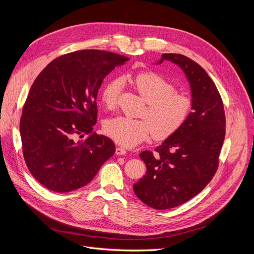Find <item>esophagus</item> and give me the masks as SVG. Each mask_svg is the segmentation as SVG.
I'll return each mask as SVG.
<instances>
[{"label":"esophagus","mask_w":254,"mask_h":254,"mask_svg":"<svg viewBox=\"0 0 254 254\" xmlns=\"http://www.w3.org/2000/svg\"><path fill=\"white\" fill-rule=\"evenodd\" d=\"M115 153H117L118 156H123V155H126L127 150L124 147H117V149H115Z\"/></svg>","instance_id":"1"}]
</instances>
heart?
Instances as JSON below:
<instances>
[{"label": "heart", "mask_w": 254, "mask_h": 254, "mask_svg": "<svg viewBox=\"0 0 254 254\" xmlns=\"http://www.w3.org/2000/svg\"><path fill=\"white\" fill-rule=\"evenodd\" d=\"M131 83L147 103L142 113L145 119L117 117L107 121L105 132L113 141L131 147L147 140L151 133L153 139L162 141L176 134L186 125L193 102L187 94L176 92L173 82L156 73L146 72L135 75ZM121 86V80L113 79L104 87L101 99L107 109L117 106Z\"/></svg>", "instance_id": "heart-1"}]
</instances>
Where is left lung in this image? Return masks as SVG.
<instances>
[{"instance_id": "8db88e82", "label": "left lung", "mask_w": 254, "mask_h": 254, "mask_svg": "<svg viewBox=\"0 0 254 254\" xmlns=\"http://www.w3.org/2000/svg\"><path fill=\"white\" fill-rule=\"evenodd\" d=\"M164 60L179 65L186 74L193 111L186 125L155 151L140 153L146 175L133 184V190L156 210L181 205L200 193L217 171L226 134L224 104L210 76L181 54H163L158 64Z\"/></svg>"}]
</instances>
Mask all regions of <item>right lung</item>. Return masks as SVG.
Listing matches in <instances>:
<instances>
[{"label":"right lung","mask_w":254,"mask_h":254,"mask_svg":"<svg viewBox=\"0 0 254 254\" xmlns=\"http://www.w3.org/2000/svg\"><path fill=\"white\" fill-rule=\"evenodd\" d=\"M128 60L82 50L54 59L37 76L23 106L20 134L28 171L43 187L57 193L82 188L113 156L114 143L93 132L96 97L106 76Z\"/></svg>","instance_id":"add662e5"}]
</instances>
